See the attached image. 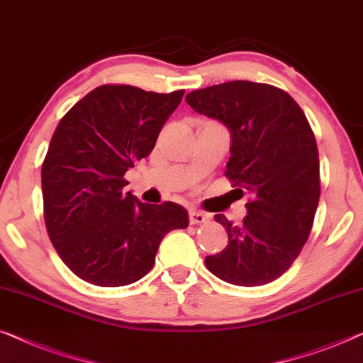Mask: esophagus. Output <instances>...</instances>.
<instances>
[{"label":"esophagus","instance_id":"34e87169","mask_svg":"<svg viewBox=\"0 0 363 363\" xmlns=\"http://www.w3.org/2000/svg\"><path fill=\"white\" fill-rule=\"evenodd\" d=\"M209 216L201 213V211L196 209H191L189 211V224H204V222H208Z\"/></svg>","mask_w":363,"mask_h":363}]
</instances>
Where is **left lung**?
I'll return each mask as SVG.
<instances>
[{
    "mask_svg": "<svg viewBox=\"0 0 363 363\" xmlns=\"http://www.w3.org/2000/svg\"><path fill=\"white\" fill-rule=\"evenodd\" d=\"M186 104L230 133L225 175L235 191L252 198L243 224L214 216L228 245L206 256V266L233 286L276 281L302 252L320 201V159L308 120L287 92L250 81L193 91Z\"/></svg>",
    "mask_w": 363,
    "mask_h": 363,
    "instance_id": "left-lung-1",
    "label": "left lung"
}]
</instances>
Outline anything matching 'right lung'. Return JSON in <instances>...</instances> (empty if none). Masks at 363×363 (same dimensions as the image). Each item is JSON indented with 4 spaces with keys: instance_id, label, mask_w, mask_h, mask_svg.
<instances>
[{
    "instance_id": "obj_1",
    "label": "right lung",
    "mask_w": 363,
    "mask_h": 363,
    "mask_svg": "<svg viewBox=\"0 0 363 363\" xmlns=\"http://www.w3.org/2000/svg\"><path fill=\"white\" fill-rule=\"evenodd\" d=\"M183 94L100 86L55 130L42 165L43 214L60 258L82 281L99 287L139 281L167 233L188 227L183 206L143 203L123 178L154 149Z\"/></svg>"
}]
</instances>
